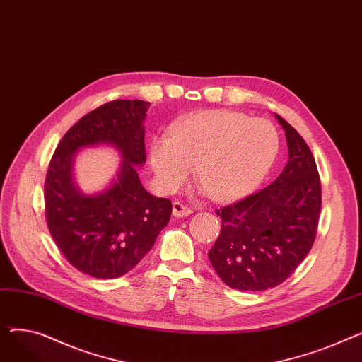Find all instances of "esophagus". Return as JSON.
I'll list each match as a JSON object with an SVG mask.
<instances>
[{
  "instance_id": "esophagus-1",
  "label": "esophagus",
  "mask_w": 362,
  "mask_h": 362,
  "mask_svg": "<svg viewBox=\"0 0 362 362\" xmlns=\"http://www.w3.org/2000/svg\"><path fill=\"white\" fill-rule=\"evenodd\" d=\"M194 213L192 208H189L187 205L179 202V201H175L173 202V216L175 217H187L191 216Z\"/></svg>"
}]
</instances>
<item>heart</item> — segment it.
Segmentation results:
<instances>
[{
	"instance_id": "1",
	"label": "heart",
	"mask_w": 362,
	"mask_h": 362,
	"mask_svg": "<svg viewBox=\"0 0 362 362\" xmlns=\"http://www.w3.org/2000/svg\"><path fill=\"white\" fill-rule=\"evenodd\" d=\"M280 138L262 119L227 110L189 114L171 124L168 136L151 144V164L168 192L182 187L197 167V180L217 202L251 195L277 158Z\"/></svg>"
}]
</instances>
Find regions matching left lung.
<instances>
[{"label":"left lung","mask_w":362,"mask_h":362,"mask_svg":"<svg viewBox=\"0 0 362 362\" xmlns=\"http://www.w3.org/2000/svg\"><path fill=\"white\" fill-rule=\"evenodd\" d=\"M289 161L262 191L217 210L221 232L208 252L227 286L245 292L272 289L308 255L317 236L321 183L307 142L279 114Z\"/></svg>","instance_id":"1"}]
</instances>
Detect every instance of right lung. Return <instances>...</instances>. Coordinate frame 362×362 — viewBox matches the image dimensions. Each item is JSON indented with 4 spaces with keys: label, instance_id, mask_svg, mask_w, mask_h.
I'll list each match as a JSON object with an SVG mask.
<instances>
[{
    "label": "right lung",
    "instance_id": "add662e5",
    "mask_svg": "<svg viewBox=\"0 0 362 362\" xmlns=\"http://www.w3.org/2000/svg\"><path fill=\"white\" fill-rule=\"evenodd\" d=\"M149 103L110 101L74 123L57 146L45 177V218L62 254L76 270L97 279L129 273L149 252L171 216V201L148 194L136 165L145 156L144 120ZM116 146L124 161L104 193L85 196L71 176L81 147Z\"/></svg>",
    "mask_w": 362,
    "mask_h": 362
}]
</instances>
